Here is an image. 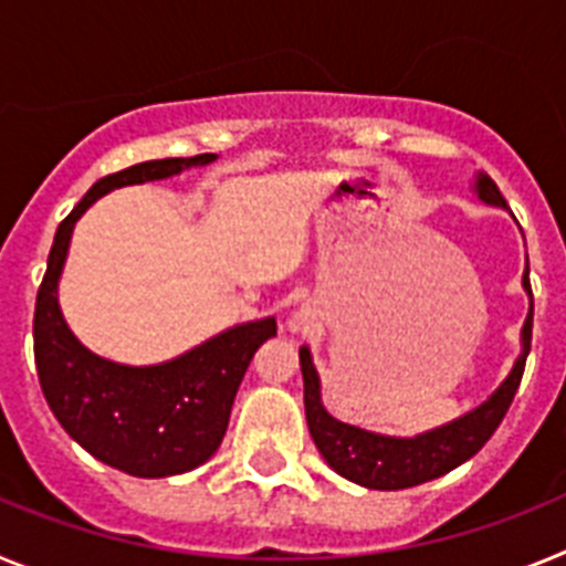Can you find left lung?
Instances as JSON below:
<instances>
[{"label": "left lung", "instance_id": "1", "mask_svg": "<svg viewBox=\"0 0 566 566\" xmlns=\"http://www.w3.org/2000/svg\"><path fill=\"white\" fill-rule=\"evenodd\" d=\"M476 195L490 207H507L493 178L479 172ZM524 292L530 294V314L522 328V354H518L513 371L507 374L496 391L490 394L479 408L468 411L464 417L453 419L448 424H439L433 431H424L419 437L399 439L382 437V433L363 431L354 424H345L334 419L323 408L319 399V377L312 363V352L306 345L300 348V368H303V399H306V422L312 431L317 451L328 462V468L337 470L339 476L352 479L371 490H405L413 484L431 482V479L451 473L470 457H476L496 428L502 424L510 402L516 397L518 382H522L524 363L530 354V337H533V289H530V269L522 277Z\"/></svg>", "mask_w": 566, "mask_h": 566}]
</instances>
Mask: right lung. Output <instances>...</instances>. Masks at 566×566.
Wrapping results in <instances>:
<instances>
[{"mask_svg":"<svg viewBox=\"0 0 566 566\" xmlns=\"http://www.w3.org/2000/svg\"><path fill=\"white\" fill-rule=\"evenodd\" d=\"M218 155L144 161L90 187L59 223L36 294L33 354L50 411L98 462L129 476L164 479L207 462L223 442L234 394L254 352L277 334L274 317L240 323L161 365H118L87 352L59 308V277L76 221L109 189L161 181Z\"/></svg>","mask_w":566,"mask_h":566,"instance_id":"1","label":"right lung"}]
</instances>
